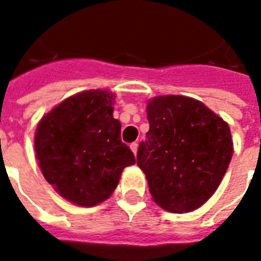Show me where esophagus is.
<instances>
[{
  "label": "esophagus",
  "mask_w": 261,
  "mask_h": 261,
  "mask_svg": "<svg viewBox=\"0 0 261 261\" xmlns=\"http://www.w3.org/2000/svg\"><path fill=\"white\" fill-rule=\"evenodd\" d=\"M138 147H139V144H138V143H136V142L132 143V144H130V150H132L133 154H135V155H136V152H138Z\"/></svg>",
  "instance_id": "34e87169"
}]
</instances>
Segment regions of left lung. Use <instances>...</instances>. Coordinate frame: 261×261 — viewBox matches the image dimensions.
I'll list each match as a JSON object with an SVG mask.
<instances>
[{
  "label": "left lung",
  "mask_w": 261,
  "mask_h": 261,
  "mask_svg": "<svg viewBox=\"0 0 261 261\" xmlns=\"http://www.w3.org/2000/svg\"><path fill=\"white\" fill-rule=\"evenodd\" d=\"M147 119L138 165L152 199L169 212L195 211L215 194L230 165L228 123L199 100L176 95L148 101Z\"/></svg>",
  "instance_id": "1"
}]
</instances>
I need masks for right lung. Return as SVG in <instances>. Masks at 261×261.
<instances>
[{
    "instance_id": "obj_1",
    "label": "right lung",
    "mask_w": 261,
    "mask_h": 261,
    "mask_svg": "<svg viewBox=\"0 0 261 261\" xmlns=\"http://www.w3.org/2000/svg\"><path fill=\"white\" fill-rule=\"evenodd\" d=\"M113 105L110 92H81L50 110L37 126L34 148L41 172L75 205L106 201L123 168L136 162L121 142V122L113 117Z\"/></svg>"
}]
</instances>
